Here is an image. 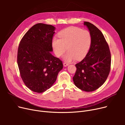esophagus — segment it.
Wrapping results in <instances>:
<instances>
[{"label":"esophagus","instance_id":"1","mask_svg":"<svg viewBox=\"0 0 125 125\" xmlns=\"http://www.w3.org/2000/svg\"><path fill=\"white\" fill-rule=\"evenodd\" d=\"M68 65H69V64H68V63H66V62H64V63H63V65H64V67H66V66H67Z\"/></svg>","mask_w":125,"mask_h":125}]
</instances>
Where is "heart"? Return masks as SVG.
<instances>
[{"instance_id": "obj_1", "label": "heart", "mask_w": 125, "mask_h": 125, "mask_svg": "<svg viewBox=\"0 0 125 125\" xmlns=\"http://www.w3.org/2000/svg\"><path fill=\"white\" fill-rule=\"evenodd\" d=\"M59 38H54L52 42L56 55L60 57L67 50L64 59L67 62L75 59L81 60L88 54L92 43V36L88 30L76 27H70L59 32Z\"/></svg>"}]
</instances>
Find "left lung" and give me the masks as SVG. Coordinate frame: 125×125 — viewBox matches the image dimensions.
Here are the masks:
<instances>
[{
  "instance_id": "left-lung-1",
  "label": "left lung",
  "mask_w": 125,
  "mask_h": 125,
  "mask_svg": "<svg viewBox=\"0 0 125 125\" xmlns=\"http://www.w3.org/2000/svg\"><path fill=\"white\" fill-rule=\"evenodd\" d=\"M83 25L88 28L92 43L86 56L75 64L76 70L73 77L74 84L86 92H92L100 87L106 81L111 66L109 46L101 31L88 22Z\"/></svg>"
}]
</instances>
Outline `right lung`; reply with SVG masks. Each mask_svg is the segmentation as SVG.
<instances>
[{
	"instance_id": "obj_1",
	"label": "right lung",
	"mask_w": 125,
	"mask_h": 125,
	"mask_svg": "<svg viewBox=\"0 0 125 125\" xmlns=\"http://www.w3.org/2000/svg\"><path fill=\"white\" fill-rule=\"evenodd\" d=\"M55 28L51 25L36 24L26 33L19 45L17 63L21 77L34 92L50 89L63 68L62 62L51 54Z\"/></svg>"
}]
</instances>
